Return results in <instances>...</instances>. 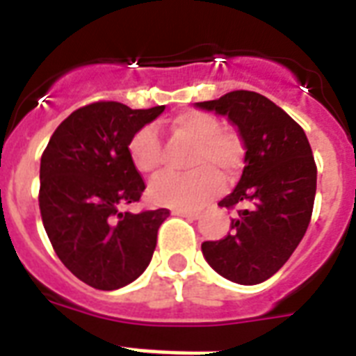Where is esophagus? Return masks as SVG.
<instances>
[{
	"label": "esophagus",
	"mask_w": 356,
	"mask_h": 356,
	"mask_svg": "<svg viewBox=\"0 0 356 356\" xmlns=\"http://www.w3.org/2000/svg\"><path fill=\"white\" fill-rule=\"evenodd\" d=\"M172 214L173 216H183V218H190V220H197L201 212L200 211H188V209H173Z\"/></svg>",
	"instance_id": "esophagus-1"
}]
</instances>
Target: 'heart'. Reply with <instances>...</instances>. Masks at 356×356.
Here are the masks:
<instances>
[{"mask_svg":"<svg viewBox=\"0 0 356 356\" xmlns=\"http://www.w3.org/2000/svg\"><path fill=\"white\" fill-rule=\"evenodd\" d=\"M173 138L192 144L186 175H161L149 186L151 200L159 205L192 207L222 194L223 177L217 172L233 177L242 166V142L233 131L220 129L216 116L205 111H184L170 122ZM129 159L140 173L153 175L164 162L159 134L151 125L140 127L127 145Z\"/></svg>","mask_w":356,"mask_h":356,"instance_id":"1","label":"heart"}]
</instances>
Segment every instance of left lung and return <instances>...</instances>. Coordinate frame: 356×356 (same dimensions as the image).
Wrapping results in <instances>:
<instances>
[{"mask_svg":"<svg viewBox=\"0 0 356 356\" xmlns=\"http://www.w3.org/2000/svg\"><path fill=\"white\" fill-rule=\"evenodd\" d=\"M195 105L227 116L245 147L240 183L218 205L248 207L222 240L203 242L201 251L229 281L259 284L281 270L307 233L318 173L312 149L301 125L257 92L234 90Z\"/></svg>","mask_w":356,"mask_h":356,"instance_id":"obj_1","label":"left lung"}]
</instances>
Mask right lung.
Segmentation results:
<instances>
[{"label": "right lung", "mask_w": 356, "mask_h": 356, "mask_svg": "<svg viewBox=\"0 0 356 356\" xmlns=\"http://www.w3.org/2000/svg\"><path fill=\"white\" fill-rule=\"evenodd\" d=\"M162 111L164 105L133 111L118 102L90 103L55 129L42 153V223L60 262L88 286L116 290L149 266L170 211L133 214L122 207L145 190L129 159V140Z\"/></svg>", "instance_id": "right-lung-1"}]
</instances>
